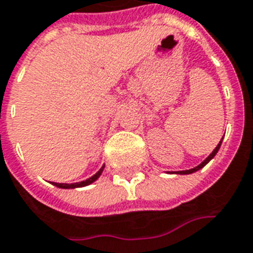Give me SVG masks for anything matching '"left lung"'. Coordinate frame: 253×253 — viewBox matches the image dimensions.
Returning a JSON list of instances; mask_svg holds the SVG:
<instances>
[{
	"instance_id": "8db88e82",
	"label": "left lung",
	"mask_w": 253,
	"mask_h": 253,
	"mask_svg": "<svg viewBox=\"0 0 253 253\" xmlns=\"http://www.w3.org/2000/svg\"><path fill=\"white\" fill-rule=\"evenodd\" d=\"M222 140H223V138H222ZM222 140H220V142H219V144L216 145V148H215L214 150H212V153H211L210 156H209V157H207L206 160H205V161L202 162V164H199V165L195 166V168H193V169H189V170H181V171H177V174H191V173H195V171H198V170H199V169H202V168H203V166H206L207 164H209V162H210L211 160H212V158L215 157V154L218 153L219 148H220V145H222Z\"/></svg>"
}]
</instances>
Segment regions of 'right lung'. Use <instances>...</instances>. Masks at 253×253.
Returning <instances> with one entry per match:
<instances>
[{"label":"right lung","instance_id":"1","mask_svg":"<svg viewBox=\"0 0 253 253\" xmlns=\"http://www.w3.org/2000/svg\"><path fill=\"white\" fill-rule=\"evenodd\" d=\"M103 170H104V165L101 166V169H100L97 173L93 174L91 178H88V179H85V181L76 182V183H56V182H52V185L56 186V187H59V189H76V187H84V186H88V185H91V183H93V182H95L100 175H101Z\"/></svg>","mask_w":253,"mask_h":253}]
</instances>
